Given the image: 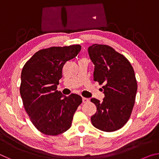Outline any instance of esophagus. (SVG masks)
Returning <instances> with one entry per match:
<instances>
[{
  "instance_id": "esophagus-1",
  "label": "esophagus",
  "mask_w": 159,
  "mask_h": 159,
  "mask_svg": "<svg viewBox=\"0 0 159 159\" xmlns=\"http://www.w3.org/2000/svg\"><path fill=\"white\" fill-rule=\"evenodd\" d=\"M82 100L83 103H87V102H89V99L88 98H82Z\"/></svg>"
}]
</instances>
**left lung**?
I'll list each match as a JSON object with an SVG mask.
<instances>
[{"label":"left lung","instance_id":"1","mask_svg":"<svg viewBox=\"0 0 159 159\" xmlns=\"http://www.w3.org/2000/svg\"><path fill=\"white\" fill-rule=\"evenodd\" d=\"M88 52L95 65L94 80L103 83L105 96L102 102L91 99L97 107L91 122L104 132L119 130L128 120L135 101L138 84L134 69L124 56L108 45L94 44Z\"/></svg>","mask_w":159,"mask_h":159}]
</instances>
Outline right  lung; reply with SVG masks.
<instances>
[{"instance_id": "1", "label": "right lung", "mask_w": 159, "mask_h": 159, "mask_svg": "<svg viewBox=\"0 0 159 159\" xmlns=\"http://www.w3.org/2000/svg\"><path fill=\"white\" fill-rule=\"evenodd\" d=\"M80 49V45H73L41 50L23 67L20 90L24 107L35 127L45 134L57 135L69 129L81 104L79 95L64 96L57 90L64 64Z\"/></svg>"}]
</instances>
